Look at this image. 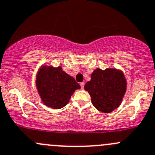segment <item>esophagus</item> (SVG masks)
<instances>
[{
	"label": "esophagus",
	"mask_w": 155,
	"mask_h": 155,
	"mask_svg": "<svg viewBox=\"0 0 155 155\" xmlns=\"http://www.w3.org/2000/svg\"><path fill=\"white\" fill-rule=\"evenodd\" d=\"M80 86H81V88L83 89L84 88V86H85V82H81V83H80Z\"/></svg>",
	"instance_id": "obj_1"
}]
</instances>
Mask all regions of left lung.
Here are the masks:
<instances>
[{"label":"left lung","mask_w":155,"mask_h":155,"mask_svg":"<svg viewBox=\"0 0 155 155\" xmlns=\"http://www.w3.org/2000/svg\"><path fill=\"white\" fill-rule=\"evenodd\" d=\"M91 77L84 88L88 91L92 104L97 110L109 113L121 105L127 89V81L122 71L97 68Z\"/></svg>","instance_id":"8db88e82"}]
</instances>
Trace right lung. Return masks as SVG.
<instances>
[{
	"mask_svg": "<svg viewBox=\"0 0 155 155\" xmlns=\"http://www.w3.org/2000/svg\"><path fill=\"white\" fill-rule=\"evenodd\" d=\"M36 86L41 101L54 109L63 108L80 85L75 79L62 70L61 67L43 65L37 73Z\"/></svg>",
	"mask_w": 155,
	"mask_h": 155,
	"instance_id": "obj_1",
	"label": "right lung"
}]
</instances>
